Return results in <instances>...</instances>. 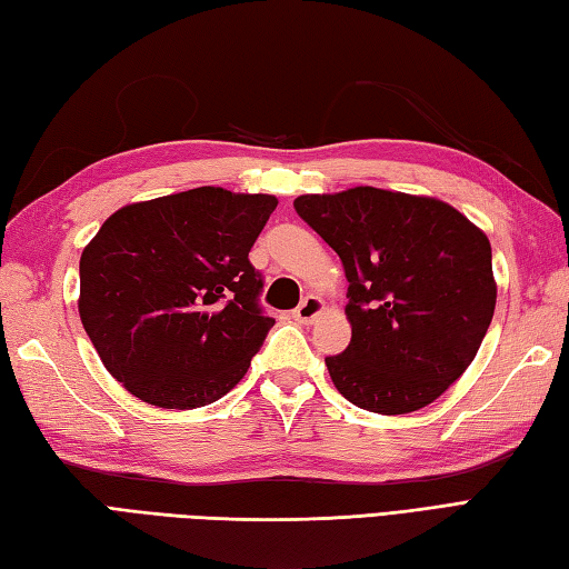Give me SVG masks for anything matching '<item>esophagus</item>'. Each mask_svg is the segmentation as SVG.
Segmentation results:
<instances>
[{
	"label": "esophagus",
	"instance_id": "34e87169",
	"mask_svg": "<svg viewBox=\"0 0 569 569\" xmlns=\"http://www.w3.org/2000/svg\"><path fill=\"white\" fill-rule=\"evenodd\" d=\"M322 300L320 298H316V296H306V300L303 303H300L296 310H293V318L298 320V322H303V325H310L312 320H316L320 312H322Z\"/></svg>",
	"mask_w": 569,
	"mask_h": 569
}]
</instances>
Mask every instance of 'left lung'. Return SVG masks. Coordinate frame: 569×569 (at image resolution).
I'll return each instance as SVG.
<instances>
[{
    "mask_svg": "<svg viewBox=\"0 0 569 569\" xmlns=\"http://www.w3.org/2000/svg\"><path fill=\"white\" fill-rule=\"evenodd\" d=\"M293 208L342 259L352 340L325 357L349 403L401 416L477 357L497 283L487 234L447 202L379 188L300 196Z\"/></svg>",
    "mask_w": 569,
    "mask_h": 569,
    "instance_id": "left-lung-1",
    "label": "left lung"
}]
</instances>
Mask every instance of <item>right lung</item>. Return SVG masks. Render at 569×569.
I'll use <instances>...</instances> for the list:
<instances>
[{
  "label": "right lung",
  "mask_w": 569,
  "mask_h": 569,
  "mask_svg": "<svg viewBox=\"0 0 569 569\" xmlns=\"http://www.w3.org/2000/svg\"><path fill=\"white\" fill-rule=\"evenodd\" d=\"M273 196L192 188L127 204L80 257V320L102 365L159 408H200L244 377L273 318L249 251Z\"/></svg>",
  "instance_id": "right-lung-1"
}]
</instances>
